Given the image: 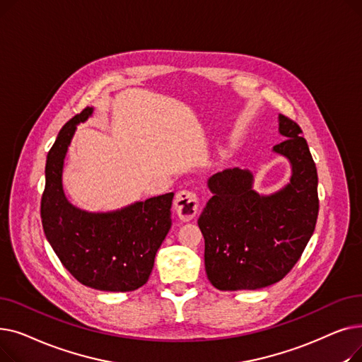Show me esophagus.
Returning <instances> with one entry per match:
<instances>
[{
	"label": "esophagus",
	"instance_id": "esophagus-1",
	"mask_svg": "<svg viewBox=\"0 0 362 362\" xmlns=\"http://www.w3.org/2000/svg\"><path fill=\"white\" fill-rule=\"evenodd\" d=\"M199 208V198L192 191H180L175 198V210L182 221H191Z\"/></svg>",
	"mask_w": 362,
	"mask_h": 362
}]
</instances>
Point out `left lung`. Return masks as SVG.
<instances>
[{
    "mask_svg": "<svg viewBox=\"0 0 362 362\" xmlns=\"http://www.w3.org/2000/svg\"><path fill=\"white\" fill-rule=\"evenodd\" d=\"M286 138L273 151L292 165L279 192L259 195L248 170L227 168L208 179L213 197L198 226L205 239V272L218 291H255L286 276L311 239L318 216L317 167L302 130L279 116Z\"/></svg>",
    "mask_w": 362,
    "mask_h": 362,
    "instance_id": "1",
    "label": "left lung"
}]
</instances>
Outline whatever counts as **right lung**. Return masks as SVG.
Masks as SVG:
<instances>
[{
    "label": "right lung",
    "instance_id": "add662e5",
    "mask_svg": "<svg viewBox=\"0 0 362 362\" xmlns=\"http://www.w3.org/2000/svg\"><path fill=\"white\" fill-rule=\"evenodd\" d=\"M92 108L69 120L47 156L41 199L42 227L54 252L85 286L105 292H130L144 286L170 227L175 194L149 198L111 213H88L73 206L63 191V164L76 124Z\"/></svg>",
    "mask_w": 362,
    "mask_h": 362
}]
</instances>
